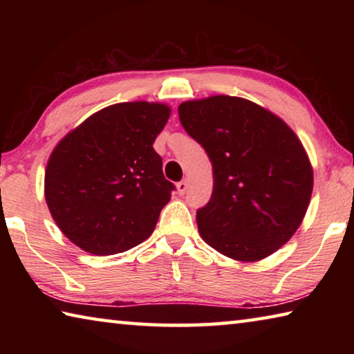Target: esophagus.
<instances>
[{"instance_id":"esophagus-1","label":"esophagus","mask_w":354,"mask_h":354,"mask_svg":"<svg viewBox=\"0 0 354 354\" xmlns=\"http://www.w3.org/2000/svg\"><path fill=\"white\" fill-rule=\"evenodd\" d=\"M187 187H189V183L185 181V179H183V181H179L176 184V189H178V194L179 195H184L185 192H187Z\"/></svg>"}]
</instances>
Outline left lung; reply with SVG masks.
<instances>
[{"label":"left lung","instance_id":"obj_1","mask_svg":"<svg viewBox=\"0 0 354 354\" xmlns=\"http://www.w3.org/2000/svg\"><path fill=\"white\" fill-rule=\"evenodd\" d=\"M178 113L212 162L211 200L196 211L203 241L242 262L279 250L313 195V167L297 134L270 111L227 95L185 101Z\"/></svg>","mask_w":354,"mask_h":354}]
</instances>
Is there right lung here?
I'll list each match as a JSON object with an SVG mask.
<instances>
[{
	"instance_id": "1",
	"label": "right lung",
	"mask_w": 354,
	"mask_h": 354,
	"mask_svg": "<svg viewBox=\"0 0 354 354\" xmlns=\"http://www.w3.org/2000/svg\"><path fill=\"white\" fill-rule=\"evenodd\" d=\"M170 107L134 101L104 107L57 143L45 171L48 209L65 236L97 256L151 236L175 185L153 143Z\"/></svg>"
}]
</instances>
